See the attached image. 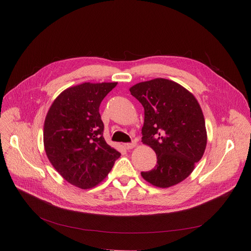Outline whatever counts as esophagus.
Wrapping results in <instances>:
<instances>
[{"label":"esophagus","mask_w":251,"mask_h":251,"mask_svg":"<svg viewBox=\"0 0 251 251\" xmlns=\"http://www.w3.org/2000/svg\"><path fill=\"white\" fill-rule=\"evenodd\" d=\"M135 146H136V143H135V142L125 143V144H124V148H125L126 150H132L133 148H135Z\"/></svg>","instance_id":"obj_1"}]
</instances>
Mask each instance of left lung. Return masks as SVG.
<instances>
[{"label":"left lung","instance_id":"8db88e82","mask_svg":"<svg viewBox=\"0 0 251 251\" xmlns=\"http://www.w3.org/2000/svg\"><path fill=\"white\" fill-rule=\"evenodd\" d=\"M144 109L141 129L143 144L156 154V165L142 178L160 188L186 179L200 162L206 147V129L195 97L169 79L155 78L130 87Z\"/></svg>","mask_w":251,"mask_h":251}]
</instances>
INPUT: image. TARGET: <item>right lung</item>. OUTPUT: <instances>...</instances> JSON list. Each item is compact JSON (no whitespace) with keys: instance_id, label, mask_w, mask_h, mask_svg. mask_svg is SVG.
I'll return each instance as SVG.
<instances>
[{"instance_id":"1","label":"right lung","mask_w":251,"mask_h":251,"mask_svg":"<svg viewBox=\"0 0 251 251\" xmlns=\"http://www.w3.org/2000/svg\"><path fill=\"white\" fill-rule=\"evenodd\" d=\"M117 82H84L65 89L52 101L44 125L47 156L57 172L82 189L95 187L121 153L103 138L100 104Z\"/></svg>"}]
</instances>
